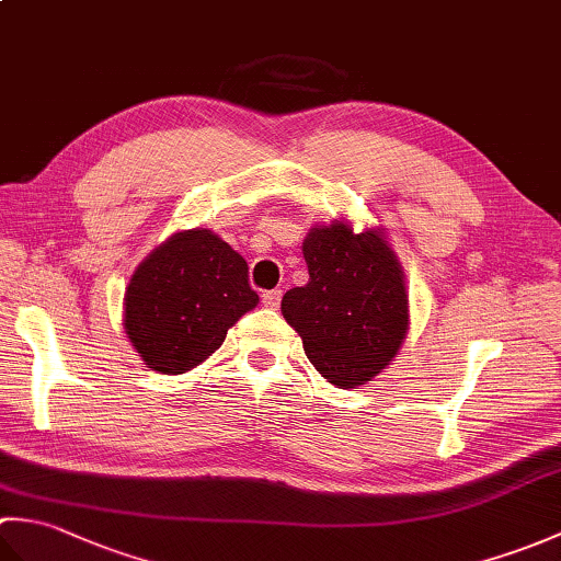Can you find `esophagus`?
<instances>
[{
  "label": "esophagus",
  "mask_w": 561,
  "mask_h": 561,
  "mask_svg": "<svg viewBox=\"0 0 561 561\" xmlns=\"http://www.w3.org/2000/svg\"><path fill=\"white\" fill-rule=\"evenodd\" d=\"M279 301H282L279 289H270V291L262 294V306H265V308H279Z\"/></svg>",
  "instance_id": "obj_1"
}]
</instances>
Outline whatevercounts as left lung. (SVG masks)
Returning a JSON list of instances; mask_svg holds the SVG:
<instances>
[{"label":"left lung","mask_w":561,"mask_h":561,"mask_svg":"<svg viewBox=\"0 0 561 561\" xmlns=\"http://www.w3.org/2000/svg\"><path fill=\"white\" fill-rule=\"evenodd\" d=\"M308 284L282 299V316L328 383L371 380L402 347L410 328L404 274L380 229L347 221L313 226L304 238Z\"/></svg>","instance_id":"1"}]
</instances>
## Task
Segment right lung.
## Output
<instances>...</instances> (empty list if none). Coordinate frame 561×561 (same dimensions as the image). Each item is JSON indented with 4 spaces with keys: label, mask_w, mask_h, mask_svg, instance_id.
I'll return each instance as SVG.
<instances>
[{
    "label": "right lung",
    "mask_w": 561,
    "mask_h": 561,
    "mask_svg": "<svg viewBox=\"0 0 561 561\" xmlns=\"http://www.w3.org/2000/svg\"><path fill=\"white\" fill-rule=\"evenodd\" d=\"M257 294L248 262L209 229L178 231L135 270L123 325L151 371L185 374L221 347Z\"/></svg>",
    "instance_id": "right-lung-1"
}]
</instances>
